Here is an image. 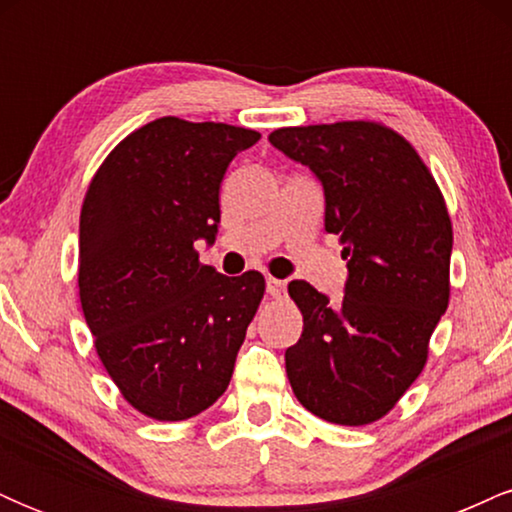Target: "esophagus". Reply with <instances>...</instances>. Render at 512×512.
<instances>
[{"label": "esophagus", "mask_w": 512, "mask_h": 512, "mask_svg": "<svg viewBox=\"0 0 512 512\" xmlns=\"http://www.w3.org/2000/svg\"><path fill=\"white\" fill-rule=\"evenodd\" d=\"M284 289H286L284 281L274 279V276H267V293H269V296L281 298V296H284Z\"/></svg>", "instance_id": "esophagus-1"}]
</instances>
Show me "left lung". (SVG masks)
Here are the masks:
<instances>
[{
    "mask_svg": "<svg viewBox=\"0 0 512 512\" xmlns=\"http://www.w3.org/2000/svg\"><path fill=\"white\" fill-rule=\"evenodd\" d=\"M269 144L322 185L325 231L342 238L349 269L339 303L308 281L289 284L303 313L286 349L291 387L332 424L378 421L419 378L448 310V209L407 139L375 122L284 127Z\"/></svg>",
    "mask_w": 512,
    "mask_h": 512,
    "instance_id": "left-lung-1",
    "label": "left lung"
}]
</instances>
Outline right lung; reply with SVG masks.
<instances>
[{"mask_svg": "<svg viewBox=\"0 0 512 512\" xmlns=\"http://www.w3.org/2000/svg\"><path fill=\"white\" fill-rule=\"evenodd\" d=\"M257 142L255 129L161 117L117 144L86 192L81 308L110 378L151 419H190L231 383L264 276H223L195 245H214L228 163Z\"/></svg>", "mask_w": 512, "mask_h": 512, "instance_id": "add662e5", "label": "right lung"}]
</instances>
